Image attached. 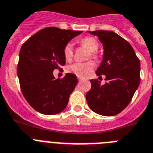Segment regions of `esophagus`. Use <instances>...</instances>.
Returning <instances> with one entry per match:
<instances>
[{
  "label": "esophagus",
  "instance_id": "34e87169",
  "mask_svg": "<svg viewBox=\"0 0 153 153\" xmlns=\"http://www.w3.org/2000/svg\"><path fill=\"white\" fill-rule=\"evenodd\" d=\"M78 81H79V82H82V79L81 78H78Z\"/></svg>",
  "mask_w": 153,
  "mask_h": 153
}]
</instances>
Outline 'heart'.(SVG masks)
Returning a JSON list of instances; mask_svg holds the SVG:
<instances>
[{
    "label": "heart",
    "instance_id": "b5f03b06",
    "mask_svg": "<svg viewBox=\"0 0 153 153\" xmlns=\"http://www.w3.org/2000/svg\"><path fill=\"white\" fill-rule=\"evenodd\" d=\"M80 45L87 48L90 52L91 58H96L95 51L99 49V42L92 37H85L79 42ZM64 57L66 61H70L73 57V46L71 43H68L64 48ZM94 65L91 62L79 63L76 62L68 67V71L72 73L79 78H85L93 71Z\"/></svg>",
    "mask_w": 153,
    "mask_h": 153
}]
</instances>
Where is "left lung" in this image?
Masks as SVG:
<instances>
[{
  "mask_svg": "<svg viewBox=\"0 0 153 153\" xmlns=\"http://www.w3.org/2000/svg\"><path fill=\"white\" fill-rule=\"evenodd\" d=\"M99 38L104 53L96 75L105 76V84L90 80L91 88L86 93L89 108L99 115L112 116L129 104L140 83V62L127 41L111 30L89 31Z\"/></svg>",
  "mask_w": 153,
  "mask_h": 153,
  "instance_id": "left-lung-1",
  "label": "left lung"
}]
</instances>
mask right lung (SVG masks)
Segmentation results:
<instances>
[{"mask_svg": "<svg viewBox=\"0 0 153 153\" xmlns=\"http://www.w3.org/2000/svg\"><path fill=\"white\" fill-rule=\"evenodd\" d=\"M82 33L46 27L21 46L18 65L21 89L29 105L40 113L56 115L66 108L78 79L70 73L55 79L53 71L65 65L64 48Z\"/></svg>", "mask_w": 153, "mask_h": 153, "instance_id": "right-lung-1", "label": "right lung"}]
</instances>
